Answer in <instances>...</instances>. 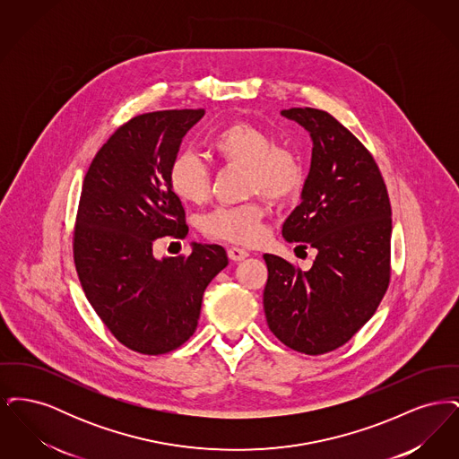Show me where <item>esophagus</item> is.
I'll return each mask as SVG.
<instances>
[{
    "instance_id": "1",
    "label": "esophagus",
    "mask_w": 459,
    "mask_h": 459,
    "mask_svg": "<svg viewBox=\"0 0 459 459\" xmlns=\"http://www.w3.org/2000/svg\"><path fill=\"white\" fill-rule=\"evenodd\" d=\"M227 255H229V258L232 260V262H240V260H244V258H247V251L246 249H242V247H236V246H230L229 249H227Z\"/></svg>"
}]
</instances>
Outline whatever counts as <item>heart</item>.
Masks as SVG:
<instances>
[{"label": "heart", "instance_id": "1", "mask_svg": "<svg viewBox=\"0 0 459 459\" xmlns=\"http://www.w3.org/2000/svg\"><path fill=\"white\" fill-rule=\"evenodd\" d=\"M208 150L223 165L244 167V191L256 195L234 206H217L201 219V232L210 239L253 244L262 239L264 197L287 203L305 189L306 167L294 148L277 144L273 135L249 122H234L208 139ZM167 180L175 196L201 204L210 195L208 167L189 152L175 154Z\"/></svg>", "mask_w": 459, "mask_h": 459}]
</instances>
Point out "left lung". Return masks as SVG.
I'll return each mask as SVG.
<instances>
[{
    "mask_svg": "<svg viewBox=\"0 0 459 459\" xmlns=\"http://www.w3.org/2000/svg\"><path fill=\"white\" fill-rule=\"evenodd\" d=\"M313 139L301 204L282 236L318 251L313 266L264 255L266 324L290 350L325 354L344 346L380 305L391 281V201L365 144L328 111L290 108Z\"/></svg>",
    "mask_w": 459,
    "mask_h": 459,
    "instance_id": "left-lung-1",
    "label": "left lung"
}]
</instances>
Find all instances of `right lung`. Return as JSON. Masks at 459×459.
<instances>
[{
  "label": "right lung",
  "mask_w": 459,
  "mask_h": 459,
  "mask_svg": "<svg viewBox=\"0 0 459 459\" xmlns=\"http://www.w3.org/2000/svg\"><path fill=\"white\" fill-rule=\"evenodd\" d=\"M204 109L143 113L92 158L74 227V263L89 303L113 337L141 354H165L195 333L203 292L229 263L219 244L156 260L154 240L189 232L167 170Z\"/></svg>",
  "instance_id": "1"
}]
</instances>
